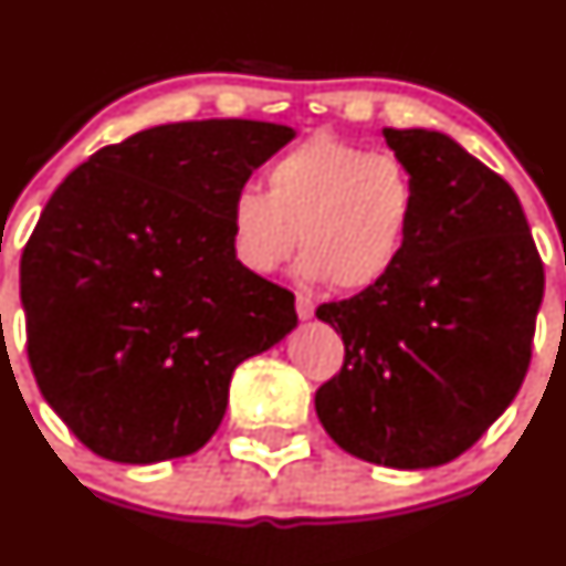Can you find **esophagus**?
I'll list each match as a JSON object with an SVG mask.
<instances>
[{
  "label": "esophagus",
  "instance_id": "1",
  "mask_svg": "<svg viewBox=\"0 0 566 566\" xmlns=\"http://www.w3.org/2000/svg\"><path fill=\"white\" fill-rule=\"evenodd\" d=\"M295 312H298L301 319H310L312 315H315V301H312V295H306V293L295 295Z\"/></svg>",
  "mask_w": 566,
  "mask_h": 566
}]
</instances>
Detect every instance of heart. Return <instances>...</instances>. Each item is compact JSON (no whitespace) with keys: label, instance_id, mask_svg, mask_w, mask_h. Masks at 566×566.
Masks as SVG:
<instances>
[{"label":"heart","instance_id":"obj_1","mask_svg":"<svg viewBox=\"0 0 566 566\" xmlns=\"http://www.w3.org/2000/svg\"><path fill=\"white\" fill-rule=\"evenodd\" d=\"M268 193L241 188L230 202L235 260L256 276L276 273L304 247L301 273L367 290L397 268L416 221V182L402 158L312 136L268 167Z\"/></svg>","mask_w":566,"mask_h":566}]
</instances>
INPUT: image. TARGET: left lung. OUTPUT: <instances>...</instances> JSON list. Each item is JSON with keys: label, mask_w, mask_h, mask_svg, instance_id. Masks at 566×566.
I'll return each mask as SVG.
<instances>
[{"label": "left lung", "mask_w": 566, "mask_h": 566, "mask_svg": "<svg viewBox=\"0 0 566 566\" xmlns=\"http://www.w3.org/2000/svg\"><path fill=\"white\" fill-rule=\"evenodd\" d=\"M384 136L413 175L416 221L384 282L317 306L345 364L315 410L345 452L413 471L460 458L521 391L545 271L504 177L438 130Z\"/></svg>", "instance_id": "1"}]
</instances>
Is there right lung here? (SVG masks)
<instances>
[{
	"instance_id": "right-lung-1",
	"label": "right lung",
	"mask_w": 566,
	"mask_h": 566,
	"mask_svg": "<svg viewBox=\"0 0 566 566\" xmlns=\"http://www.w3.org/2000/svg\"><path fill=\"white\" fill-rule=\"evenodd\" d=\"M293 128L202 119L101 147L21 254L45 402L101 458L161 462L219 430L235 367L295 328V295L232 254L230 202Z\"/></svg>"
}]
</instances>
